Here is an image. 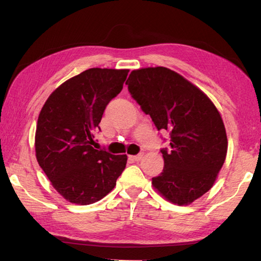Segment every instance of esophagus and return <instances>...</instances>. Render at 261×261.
Segmentation results:
<instances>
[{
  "label": "esophagus",
  "instance_id": "esophagus-1",
  "mask_svg": "<svg viewBox=\"0 0 261 261\" xmlns=\"http://www.w3.org/2000/svg\"><path fill=\"white\" fill-rule=\"evenodd\" d=\"M143 158H144V154L143 153H140V154H138V155H132L131 156V159L134 161H140V160H143Z\"/></svg>",
  "mask_w": 261,
  "mask_h": 261
}]
</instances>
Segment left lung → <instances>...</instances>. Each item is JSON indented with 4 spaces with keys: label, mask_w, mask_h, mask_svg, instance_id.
Listing matches in <instances>:
<instances>
[{
    "label": "left lung",
    "mask_w": 261,
    "mask_h": 261,
    "mask_svg": "<svg viewBox=\"0 0 261 261\" xmlns=\"http://www.w3.org/2000/svg\"><path fill=\"white\" fill-rule=\"evenodd\" d=\"M127 88L158 130L170 132L163 171L152 185L175 205L192 204L213 187L228 151L221 114L199 87L165 67L131 71Z\"/></svg>",
    "instance_id": "8db88e82"
}]
</instances>
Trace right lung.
<instances>
[{
    "label": "right lung",
    "mask_w": 261,
    "mask_h": 261,
    "mask_svg": "<svg viewBox=\"0 0 261 261\" xmlns=\"http://www.w3.org/2000/svg\"><path fill=\"white\" fill-rule=\"evenodd\" d=\"M127 69L92 68L48 96L35 130V156L57 192L77 205L99 201L112 191L127 156L92 147L106 106L123 88Z\"/></svg>",
    "instance_id": "add662e5"
}]
</instances>
